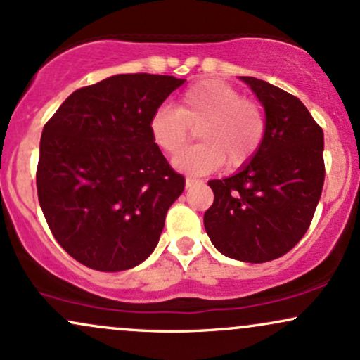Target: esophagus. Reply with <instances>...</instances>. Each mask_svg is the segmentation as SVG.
Here are the masks:
<instances>
[{
  "mask_svg": "<svg viewBox=\"0 0 360 360\" xmlns=\"http://www.w3.org/2000/svg\"><path fill=\"white\" fill-rule=\"evenodd\" d=\"M194 183H198L196 177H193V176H188V177H186V188H191V186H193Z\"/></svg>",
  "mask_w": 360,
  "mask_h": 360,
  "instance_id": "1",
  "label": "esophagus"
}]
</instances>
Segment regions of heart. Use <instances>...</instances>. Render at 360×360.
Here are the masks:
<instances>
[{
	"mask_svg": "<svg viewBox=\"0 0 360 360\" xmlns=\"http://www.w3.org/2000/svg\"><path fill=\"white\" fill-rule=\"evenodd\" d=\"M200 127V146L174 159V166L191 174H206L226 162L238 169L250 162L266 139V113L257 101L243 98L242 91L220 79H205L188 86L177 108L159 106L152 113L148 130L164 154L176 155Z\"/></svg>",
	"mask_w": 360,
	"mask_h": 360,
	"instance_id": "1",
	"label": "heart"
}]
</instances>
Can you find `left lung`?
<instances>
[{"instance_id":"obj_1","label":"left lung","mask_w":360,"mask_h":360,"mask_svg":"<svg viewBox=\"0 0 360 360\" xmlns=\"http://www.w3.org/2000/svg\"><path fill=\"white\" fill-rule=\"evenodd\" d=\"M266 110V139L237 174L213 179L205 213L210 240L226 257L269 262L301 240L325 181L323 130L298 98L269 82L240 77Z\"/></svg>"}]
</instances>
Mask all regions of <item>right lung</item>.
Listing matches in <instances>:
<instances>
[{"label": "right lung", "instance_id": "obj_1", "mask_svg": "<svg viewBox=\"0 0 360 360\" xmlns=\"http://www.w3.org/2000/svg\"><path fill=\"white\" fill-rule=\"evenodd\" d=\"M184 79L117 74L76 89L45 123L37 193L60 247L89 269L143 262L184 189L148 130L152 113Z\"/></svg>", "mask_w": 360, "mask_h": 360}]
</instances>
